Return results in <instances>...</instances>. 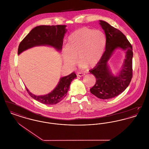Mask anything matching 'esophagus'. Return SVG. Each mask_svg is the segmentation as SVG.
I'll list each match as a JSON object with an SVG mask.
<instances>
[{
  "label": "esophagus",
  "instance_id": "34e87169",
  "mask_svg": "<svg viewBox=\"0 0 149 149\" xmlns=\"http://www.w3.org/2000/svg\"><path fill=\"white\" fill-rule=\"evenodd\" d=\"M77 75H78V77H83V76L85 75V74L83 73V72H79L77 73Z\"/></svg>",
  "mask_w": 149,
  "mask_h": 149
}]
</instances>
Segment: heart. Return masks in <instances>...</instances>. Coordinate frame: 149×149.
<instances>
[{
    "label": "heart",
    "mask_w": 149,
    "mask_h": 149,
    "mask_svg": "<svg viewBox=\"0 0 149 149\" xmlns=\"http://www.w3.org/2000/svg\"><path fill=\"white\" fill-rule=\"evenodd\" d=\"M106 45L104 33L99 30L83 27L72 32L62 49L64 63L73 68L78 63L82 68H92L98 64Z\"/></svg>",
    "instance_id": "heart-1"
}]
</instances>
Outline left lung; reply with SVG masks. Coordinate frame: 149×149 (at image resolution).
<instances>
[{
	"label": "left lung",
	"instance_id": "obj_1",
	"mask_svg": "<svg viewBox=\"0 0 149 149\" xmlns=\"http://www.w3.org/2000/svg\"><path fill=\"white\" fill-rule=\"evenodd\" d=\"M99 22L106 36V51L98 64L89 71L96 78V83L90 91L100 99H110L123 92L131 81L132 47L126 37L120 30L112 27L106 22ZM117 48L126 50L127 54L120 74L118 76H114L109 70L107 61Z\"/></svg>",
	"mask_w": 149,
	"mask_h": 149
}]
</instances>
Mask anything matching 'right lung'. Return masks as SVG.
Returning a JSON list of instances; mask_svg holds the SVG:
<instances>
[{"instance_id":"1","label":"right lung","mask_w":149,"mask_h":149,"mask_svg":"<svg viewBox=\"0 0 149 149\" xmlns=\"http://www.w3.org/2000/svg\"><path fill=\"white\" fill-rule=\"evenodd\" d=\"M65 25L39 26L32 29L22 41L18 49V54L36 46L48 45L57 50L62 49L64 35L67 31ZM77 77L75 72L60 79L56 87L48 94L37 96L29 92V95L33 99L45 104H55L60 102L67 95L72 80Z\"/></svg>"}]
</instances>
